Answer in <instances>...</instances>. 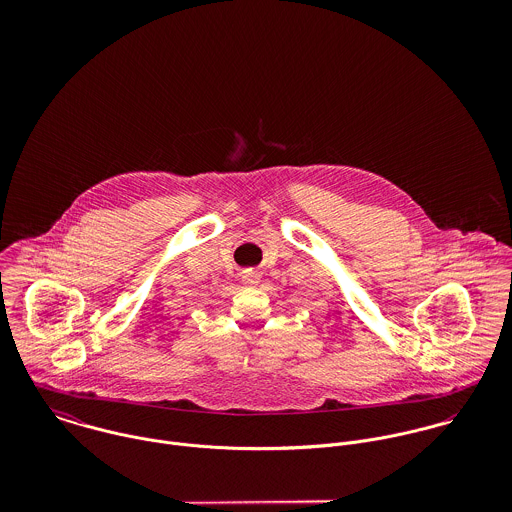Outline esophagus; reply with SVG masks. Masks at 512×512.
<instances>
[{"label": "esophagus", "instance_id": "34e87169", "mask_svg": "<svg viewBox=\"0 0 512 512\" xmlns=\"http://www.w3.org/2000/svg\"><path fill=\"white\" fill-rule=\"evenodd\" d=\"M240 276H242V282H244L246 286H258V282H260V272L254 270V268L242 270Z\"/></svg>", "mask_w": 512, "mask_h": 512}]
</instances>
